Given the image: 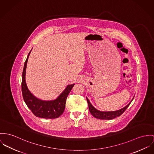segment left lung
<instances>
[{"label": "left lung", "mask_w": 154, "mask_h": 154, "mask_svg": "<svg viewBox=\"0 0 154 154\" xmlns=\"http://www.w3.org/2000/svg\"><path fill=\"white\" fill-rule=\"evenodd\" d=\"M87 100L88 102L89 110L91 114L93 116H94L95 118L100 119H115L117 117H119L123 112L127 109V108L130 105V103L128 104L127 106L124 108L116 111H112V112H102L97 110L95 109L94 106H92V104L90 103L88 99L87 98Z\"/></svg>", "instance_id": "1"}]
</instances>
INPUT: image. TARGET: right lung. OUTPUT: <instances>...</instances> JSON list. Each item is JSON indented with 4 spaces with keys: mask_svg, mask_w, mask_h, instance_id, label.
Returning a JSON list of instances; mask_svg holds the SVG:
<instances>
[{
    "mask_svg": "<svg viewBox=\"0 0 154 154\" xmlns=\"http://www.w3.org/2000/svg\"><path fill=\"white\" fill-rule=\"evenodd\" d=\"M30 52L31 51L29 52L25 61L22 72V91L24 101L36 117L46 119H57L63 113L67 96L74 84L67 85L65 90L55 100L46 101L37 98L28 90L25 80L26 65Z\"/></svg>",
    "mask_w": 154,
    "mask_h": 154,
    "instance_id": "obj_1",
    "label": "right lung"
}]
</instances>
